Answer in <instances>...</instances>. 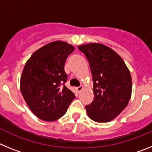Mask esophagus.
I'll use <instances>...</instances> for the list:
<instances>
[{
  "instance_id": "34e87169",
  "label": "esophagus",
  "mask_w": 152,
  "mask_h": 152,
  "mask_svg": "<svg viewBox=\"0 0 152 152\" xmlns=\"http://www.w3.org/2000/svg\"><path fill=\"white\" fill-rule=\"evenodd\" d=\"M83 88H84V87H83L82 85H80V86H79V87H77V88H76V90H77V92H80V91H82V89Z\"/></svg>"
}]
</instances>
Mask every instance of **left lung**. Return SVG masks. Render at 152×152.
I'll return each instance as SVG.
<instances>
[{
    "label": "left lung",
    "mask_w": 152,
    "mask_h": 152,
    "mask_svg": "<svg viewBox=\"0 0 152 152\" xmlns=\"http://www.w3.org/2000/svg\"><path fill=\"white\" fill-rule=\"evenodd\" d=\"M90 64L94 98L86 106L88 115L97 123L115 119L128 105L132 94V77L122 58L100 43L78 46Z\"/></svg>",
    "instance_id": "left-lung-1"
}]
</instances>
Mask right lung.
Instances as JSON below:
<instances>
[{
  "mask_svg": "<svg viewBox=\"0 0 152 152\" xmlns=\"http://www.w3.org/2000/svg\"><path fill=\"white\" fill-rule=\"evenodd\" d=\"M75 47L62 41L44 45L26 61L20 77V91L31 111L45 121H56L66 113L75 95L64 83L67 58Z\"/></svg>",
  "mask_w": 152,
  "mask_h": 152,
  "instance_id": "1",
  "label": "right lung"
}]
</instances>
